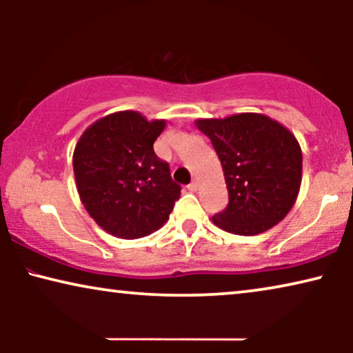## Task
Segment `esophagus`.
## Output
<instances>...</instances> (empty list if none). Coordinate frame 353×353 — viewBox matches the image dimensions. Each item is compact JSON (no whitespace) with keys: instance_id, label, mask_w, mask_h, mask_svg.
<instances>
[{"instance_id":"34e87169","label":"esophagus","mask_w":353,"mask_h":353,"mask_svg":"<svg viewBox=\"0 0 353 353\" xmlns=\"http://www.w3.org/2000/svg\"><path fill=\"white\" fill-rule=\"evenodd\" d=\"M197 188H199V185H197V181L194 180V181H191L190 185H188V190H190L191 192H196L197 191Z\"/></svg>"}]
</instances>
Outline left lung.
Segmentation results:
<instances>
[{
	"label": "left lung",
	"instance_id": "8db88e82",
	"mask_svg": "<svg viewBox=\"0 0 353 353\" xmlns=\"http://www.w3.org/2000/svg\"><path fill=\"white\" fill-rule=\"evenodd\" d=\"M196 127L210 138L228 190V205L212 221L241 236L279 223L301 190L302 151L296 137L276 120L254 112L199 119Z\"/></svg>",
	"mask_w": 353,
	"mask_h": 353
}]
</instances>
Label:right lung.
Listing matches in <instances>:
<instances>
[{
  "label": "right lung",
  "instance_id": "obj_1",
  "mask_svg": "<svg viewBox=\"0 0 353 353\" xmlns=\"http://www.w3.org/2000/svg\"><path fill=\"white\" fill-rule=\"evenodd\" d=\"M165 120L134 110L109 114L81 134L74 151L77 191L91 219L122 239L154 233L170 216L181 188L152 144Z\"/></svg>",
  "mask_w": 353,
  "mask_h": 353
}]
</instances>
